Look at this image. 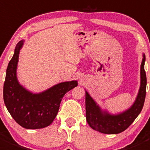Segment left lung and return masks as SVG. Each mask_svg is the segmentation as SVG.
I'll use <instances>...</instances> for the list:
<instances>
[{
	"label": "left lung",
	"instance_id": "1",
	"mask_svg": "<svg viewBox=\"0 0 150 150\" xmlns=\"http://www.w3.org/2000/svg\"><path fill=\"white\" fill-rule=\"evenodd\" d=\"M146 58L143 54L140 69V88L133 104L125 111L112 114L108 110H103L94 101L90 94L86 91V116L90 127L94 130L105 134H117L125 130L143 108L146 97V76L144 70Z\"/></svg>",
	"mask_w": 150,
	"mask_h": 150
}]
</instances>
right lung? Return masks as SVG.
Returning a JSON list of instances; mask_svg holds the SVG:
<instances>
[{
    "label": "right lung",
    "instance_id": "1",
    "mask_svg": "<svg viewBox=\"0 0 150 150\" xmlns=\"http://www.w3.org/2000/svg\"><path fill=\"white\" fill-rule=\"evenodd\" d=\"M24 40L17 43L8 63L4 86V100L7 110L20 126L40 129L50 125L56 118L64 94L78 86V81L59 83L40 93H33L19 83L17 76L19 55Z\"/></svg>",
    "mask_w": 150,
    "mask_h": 150
}]
</instances>
